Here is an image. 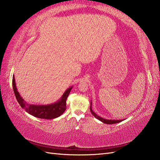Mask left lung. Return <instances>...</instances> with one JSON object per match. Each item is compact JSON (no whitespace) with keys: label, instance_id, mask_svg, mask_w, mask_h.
<instances>
[{"label":"left lung","instance_id":"8db88e82","mask_svg":"<svg viewBox=\"0 0 160 160\" xmlns=\"http://www.w3.org/2000/svg\"><path fill=\"white\" fill-rule=\"evenodd\" d=\"M90 110H91V112L92 113V115L94 116V117H95L97 120H100L101 122H102L103 123H105V124H117V123H119L122 121H123V120H107L105 119V118H103L100 117L99 116L97 115V114L92 111V101H91V107H90Z\"/></svg>","mask_w":160,"mask_h":160}]
</instances>
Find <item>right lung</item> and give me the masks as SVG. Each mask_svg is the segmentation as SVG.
<instances>
[{"instance_id": "right-lung-1", "label": "right lung", "mask_w": 160, "mask_h": 160, "mask_svg": "<svg viewBox=\"0 0 160 160\" xmlns=\"http://www.w3.org/2000/svg\"><path fill=\"white\" fill-rule=\"evenodd\" d=\"M73 87L68 88L63 95L56 102L49 105H34L28 104L20 95L16 87L15 76H13V88L19 104L30 115L41 119L52 120L62 115L66 109V100Z\"/></svg>"}]
</instances>
